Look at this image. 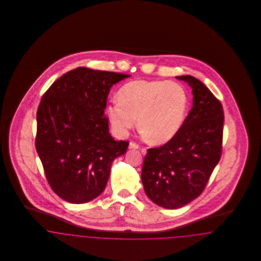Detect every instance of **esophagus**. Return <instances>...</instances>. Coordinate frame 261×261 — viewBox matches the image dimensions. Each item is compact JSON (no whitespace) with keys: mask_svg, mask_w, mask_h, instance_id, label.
I'll list each match as a JSON object with an SVG mask.
<instances>
[{"mask_svg":"<svg viewBox=\"0 0 261 261\" xmlns=\"http://www.w3.org/2000/svg\"><path fill=\"white\" fill-rule=\"evenodd\" d=\"M129 149H140V147H139V145H137L136 143L131 142V143L129 144ZM141 151H142V153H143V154H146V153H147V149H141Z\"/></svg>","mask_w":261,"mask_h":261,"instance_id":"1","label":"esophagus"}]
</instances>
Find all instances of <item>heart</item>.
<instances>
[{
  "mask_svg": "<svg viewBox=\"0 0 261 261\" xmlns=\"http://www.w3.org/2000/svg\"><path fill=\"white\" fill-rule=\"evenodd\" d=\"M188 106L186 91L174 81L135 80L117 93V100L107 113L114 133L123 137L136 124L150 144L169 142L184 122Z\"/></svg>",
  "mask_w": 261,
  "mask_h": 261,
  "instance_id": "1",
  "label": "heart"
}]
</instances>
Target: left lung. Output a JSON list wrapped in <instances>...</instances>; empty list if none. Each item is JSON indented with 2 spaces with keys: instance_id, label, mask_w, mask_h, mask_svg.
I'll list each match as a JSON object with an SVG mask.
<instances>
[{
  "instance_id": "obj_1",
  "label": "left lung",
  "mask_w": 261,
  "mask_h": 261,
  "mask_svg": "<svg viewBox=\"0 0 261 261\" xmlns=\"http://www.w3.org/2000/svg\"><path fill=\"white\" fill-rule=\"evenodd\" d=\"M176 78L192 88L193 108L175 137L148 149L141 176L147 196L168 210L182 207L202 193L220 160L223 136L221 102L199 79Z\"/></svg>"
}]
</instances>
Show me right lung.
I'll use <instances>...</instances> for the list:
<instances>
[{"label":"right lung","instance_id":"1","mask_svg":"<svg viewBox=\"0 0 261 261\" xmlns=\"http://www.w3.org/2000/svg\"><path fill=\"white\" fill-rule=\"evenodd\" d=\"M130 75L78 67L44 94L37 112L36 149L53 191L70 203L99 196L113 161L129 143L115 141L105 114L111 88Z\"/></svg>","mask_w":261,"mask_h":261}]
</instances>
